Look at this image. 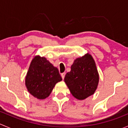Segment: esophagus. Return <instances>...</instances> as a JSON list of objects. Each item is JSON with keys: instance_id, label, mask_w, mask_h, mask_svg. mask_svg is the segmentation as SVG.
Masks as SVG:
<instances>
[{"instance_id": "esophagus-1", "label": "esophagus", "mask_w": 128, "mask_h": 128, "mask_svg": "<svg viewBox=\"0 0 128 128\" xmlns=\"http://www.w3.org/2000/svg\"><path fill=\"white\" fill-rule=\"evenodd\" d=\"M65 75H66V72H63V73L61 74V77L62 78V79H64V77H65Z\"/></svg>"}]
</instances>
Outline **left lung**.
Returning <instances> with one entry per match:
<instances>
[{
    "instance_id": "1",
    "label": "left lung",
    "mask_w": 128,
    "mask_h": 128,
    "mask_svg": "<svg viewBox=\"0 0 128 128\" xmlns=\"http://www.w3.org/2000/svg\"><path fill=\"white\" fill-rule=\"evenodd\" d=\"M99 76L95 61L87 54L76 59L68 72L64 81L75 98L84 100L93 95L97 88Z\"/></svg>"
}]
</instances>
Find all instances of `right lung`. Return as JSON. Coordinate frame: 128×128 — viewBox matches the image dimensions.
<instances>
[{
	"instance_id": "add662e5",
	"label": "right lung",
	"mask_w": 128,
	"mask_h": 128,
	"mask_svg": "<svg viewBox=\"0 0 128 128\" xmlns=\"http://www.w3.org/2000/svg\"><path fill=\"white\" fill-rule=\"evenodd\" d=\"M62 80L58 68L45 58L36 56L30 66L25 78L28 92L38 99L47 98L55 85Z\"/></svg>"
}]
</instances>
